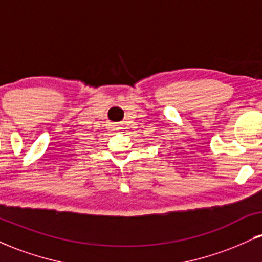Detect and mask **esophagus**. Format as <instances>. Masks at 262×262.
Instances as JSON below:
<instances>
[{
	"label": "esophagus",
	"mask_w": 262,
	"mask_h": 262,
	"mask_svg": "<svg viewBox=\"0 0 262 262\" xmlns=\"http://www.w3.org/2000/svg\"><path fill=\"white\" fill-rule=\"evenodd\" d=\"M123 127H121V125H118V124H112L111 125V130H113V132H122L123 130Z\"/></svg>",
	"instance_id": "1"
}]
</instances>
